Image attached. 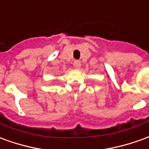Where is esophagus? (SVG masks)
<instances>
[{
	"instance_id": "1",
	"label": "esophagus",
	"mask_w": 149,
	"mask_h": 149,
	"mask_svg": "<svg viewBox=\"0 0 149 149\" xmlns=\"http://www.w3.org/2000/svg\"><path fill=\"white\" fill-rule=\"evenodd\" d=\"M81 61H78V60H76V61H74V62H73V66H74L76 68H79L81 67Z\"/></svg>"
}]
</instances>
